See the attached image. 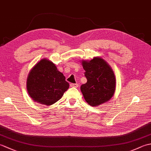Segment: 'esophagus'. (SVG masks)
I'll return each instance as SVG.
<instances>
[{
  "label": "esophagus",
  "instance_id": "34e87169",
  "mask_svg": "<svg viewBox=\"0 0 151 151\" xmlns=\"http://www.w3.org/2000/svg\"><path fill=\"white\" fill-rule=\"evenodd\" d=\"M70 87H74V88H78V84H70Z\"/></svg>",
  "mask_w": 151,
  "mask_h": 151
}]
</instances>
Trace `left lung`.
Instances as JSON below:
<instances>
[{"instance_id":"1","label":"left lung","mask_w":151,"mask_h":151,"mask_svg":"<svg viewBox=\"0 0 151 151\" xmlns=\"http://www.w3.org/2000/svg\"><path fill=\"white\" fill-rule=\"evenodd\" d=\"M87 82L81 86L86 101L92 106H99L112 97L115 89V78L110 65L101 58H94L82 62Z\"/></svg>"}]
</instances>
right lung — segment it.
Returning a JSON list of instances; mask_svg holds the SVG:
<instances>
[{
	"label": "right lung",
	"instance_id": "right-lung-1",
	"mask_svg": "<svg viewBox=\"0 0 151 151\" xmlns=\"http://www.w3.org/2000/svg\"><path fill=\"white\" fill-rule=\"evenodd\" d=\"M27 85L31 98L47 106L59 101L69 87L63 74L52 62L46 59L41 60L32 69Z\"/></svg>",
	"mask_w": 151,
	"mask_h": 151
}]
</instances>
